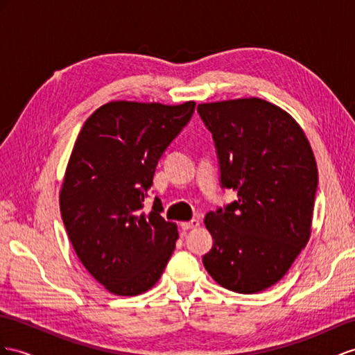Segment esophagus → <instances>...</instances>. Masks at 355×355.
<instances>
[{"mask_svg": "<svg viewBox=\"0 0 355 355\" xmlns=\"http://www.w3.org/2000/svg\"><path fill=\"white\" fill-rule=\"evenodd\" d=\"M196 226H199V219H192L190 222H183L181 223V230H192V228H196Z\"/></svg>", "mask_w": 355, "mask_h": 355, "instance_id": "34e87169", "label": "esophagus"}]
</instances>
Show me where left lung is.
<instances>
[{"mask_svg":"<svg viewBox=\"0 0 355 355\" xmlns=\"http://www.w3.org/2000/svg\"><path fill=\"white\" fill-rule=\"evenodd\" d=\"M213 135L220 186L239 199L205 216L202 257L217 284L255 294L284 277L311 237L318 168L302 127L258 97L198 105Z\"/></svg>","mask_w":355,"mask_h":355,"instance_id":"obj_1","label":"left lung"}]
</instances>
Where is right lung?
Listing matches in <instances>:
<instances>
[{"mask_svg": "<svg viewBox=\"0 0 355 355\" xmlns=\"http://www.w3.org/2000/svg\"><path fill=\"white\" fill-rule=\"evenodd\" d=\"M183 105L111 102L85 121L60 192V210L78 258L115 295L156 285L175 249L177 225L154 198L144 208L159 159L190 121Z\"/></svg>", "mask_w": 355, "mask_h": 355, "instance_id": "right-lung-1", "label": "right lung"}]
</instances>
